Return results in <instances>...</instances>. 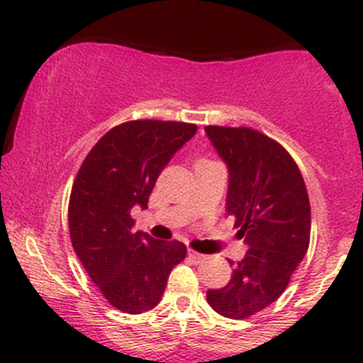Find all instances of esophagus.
Returning <instances> with one entry per match:
<instances>
[{"label":"esophagus","instance_id":"esophagus-1","mask_svg":"<svg viewBox=\"0 0 363 363\" xmlns=\"http://www.w3.org/2000/svg\"><path fill=\"white\" fill-rule=\"evenodd\" d=\"M186 255H189V258L192 259L194 263H202V261H204V259H208V256L201 255V252L194 251V249H189V251H186Z\"/></svg>","mask_w":363,"mask_h":363}]
</instances>
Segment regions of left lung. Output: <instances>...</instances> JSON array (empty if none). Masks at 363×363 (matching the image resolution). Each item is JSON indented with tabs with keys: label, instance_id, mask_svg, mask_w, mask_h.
I'll use <instances>...</instances> for the list:
<instances>
[{
	"label": "left lung",
	"instance_id": "obj_1",
	"mask_svg": "<svg viewBox=\"0 0 363 363\" xmlns=\"http://www.w3.org/2000/svg\"><path fill=\"white\" fill-rule=\"evenodd\" d=\"M206 133L228 166L227 213L249 245L227 286L206 298L220 315L242 320L279 299L305 258L310 199L294 159L270 136L244 126H206Z\"/></svg>",
	"mask_w": 363,
	"mask_h": 363
}]
</instances>
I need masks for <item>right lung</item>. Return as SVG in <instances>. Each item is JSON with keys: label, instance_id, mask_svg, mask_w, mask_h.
<instances>
[{"label": "right lung", "instance_id": "obj_1", "mask_svg": "<svg viewBox=\"0 0 363 363\" xmlns=\"http://www.w3.org/2000/svg\"><path fill=\"white\" fill-rule=\"evenodd\" d=\"M196 131L178 121H128L107 131L77 171L69 201L72 247L104 298L124 313L157 305L186 256L178 240L133 232L131 209L147 208L161 171Z\"/></svg>", "mask_w": 363, "mask_h": 363}]
</instances>
